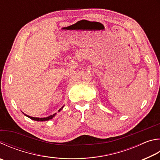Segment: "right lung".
<instances>
[{"label": "right lung", "mask_w": 160, "mask_h": 160, "mask_svg": "<svg viewBox=\"0 0 160 160\" xmlns=\"http://www.w3.org/2000/svg\"><path fill=\"white\" fill-rule=\"evenodd\" d=\"M63 108V107L62 108H60L59 110V112L61 110H62ZM56 114L57 113H54V115H50V116H49V117H47V118H33V117H31V116H28V115H25L26 116H27L28 118H29L30 119H31V120H36V121H38V122H39V121H40V122H42V121H46V120H51L52 118H53V117H54L55 115H56Z\"/></svg>", "instance_id": "right-lung-1"}]
</instances>
